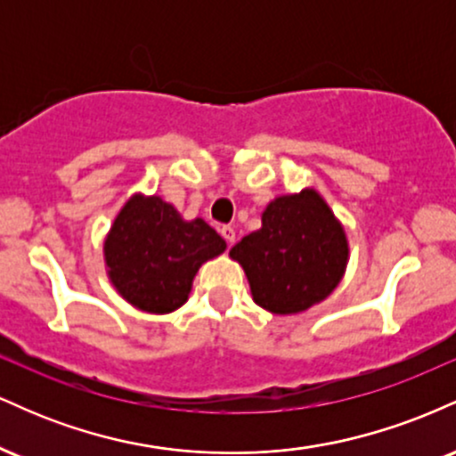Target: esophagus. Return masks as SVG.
Instances as JSON below:
<instances>
[{"label": "esophagus", "instance_id": "obj_1", "mask_svg": "<svg viewBox=\"0 0 456 456\" xmlns=\"http://www.w3.org/2000/svg\"><path fill=\"white\" fill-rule=\"evenodd\" d=\"M221 235H223L224 242H227L229 246L235 242V229L229 227V224H224V227H221Z\"/></svg>", "mask_w": 456, "mask_h": 456}]
</instances>
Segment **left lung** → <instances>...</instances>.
<instances>
[{"mask_svg":"<svg viewBox=\"0 0 456 456\" xmlns=\"http://www.w3.org/2000/svg\"><path fill=\"white\" fill-rule=\"evenodd\" d=\"M250 294L274 315H294L337 289L349 259L343 224L313 188L282 195L261 214V229L229 250Z\"/></svg>","mask_w":456,"mask_h":456,"instance_id":"obj_1","label":"left lung"}]
</instances>
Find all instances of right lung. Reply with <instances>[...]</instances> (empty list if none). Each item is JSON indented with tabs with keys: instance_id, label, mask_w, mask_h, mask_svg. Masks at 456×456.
<instances>
[{
	"instance_id": "1",
	"label": "right lung",
	"mask_w": 456,
	"mask_h": 456,
	"mask_svg": "<svg viewBox=\"0 0 456 456\" xmlns=\"http://www.w3.org/2000/svg\"><path fill=\"white\" fill-rule=\"evenodd\" d=\"M224 248V240L203 218L184 221L160 197L134 195L104 240V264L124 300L165 315L184 305L197 270Z\"/></svg>"
}]
</instances>
